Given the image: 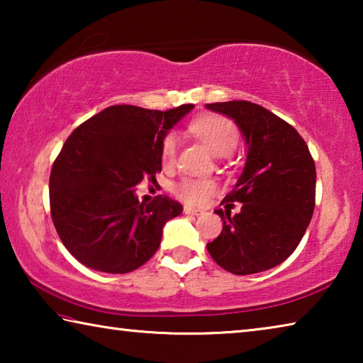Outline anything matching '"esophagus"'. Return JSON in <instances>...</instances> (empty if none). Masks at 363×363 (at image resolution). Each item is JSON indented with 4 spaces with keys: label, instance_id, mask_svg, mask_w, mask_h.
Masks as SVG:
<instances>
[{
    "label": "esophagus",
    "instance_id": "34e87169",
    "mask_svg": "<svg viewBox=\"0 0 363 363\" xmlns=\"http://www.w3.org/2000/svg\"><path fill=\"white\" fill-rule=\"evenodd\" d=\"M184 213H186V214H192V216H199V214H201L203 211L196 210V208H192V206L186 205V206H184Z\"/></svg>",
    "mask_w": 363,
    "mask_h": 363
}]
</instances>
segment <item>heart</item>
<instances>
[{
    "mask_svg": "<svg viewBox=\"0 0 363 363\" xmlns=\"http://www.w3.org/2000/svg\"><path fill=\"white\" fill-rule=\"evenodd\" d=\"M190 130L206 145L213 155L227 157L235 150L240 140V133L233 123L220 115H205L196 118ZM177 138L168 134L162 144V157L167 163H171L176 157ZM174 194L189 205H203L208 199L216 192V184L210 179H195V177H184L174 186Z\"/></svg>",
    "mask_w": 363,
    "mask_h": 363,
    "instance_id": "obj_1",
    "label": "heart"
}]
</instances>
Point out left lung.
Masks as SVG:
<instances>
[{
	"label": "left lung",
	"mask_w": 363,
	"mask_h": 363,
	"mask_svg": "<svg viewBox=\"0 0 363 363\" xmlns=\"http://www.w3.org/2000/svg\"><path fill=\"white\" fill-rule=\"evenodd\" d=\"M235 121L247 144L240 177L225 201L242 210L223 219L219 237L206 245L214 261L235 275L264 272L284 262L303 238L315 206V164L291 125L248 101L205 106Z\"/></svg>",
	"instance_id": "1"
}]
</instances>
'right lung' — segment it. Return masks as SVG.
Here are the masks:
<instances>
[{"label": "right lung", "mask_w": 363, "mask_h": 363, "mask_svg": "<svg viewBox=\"0 0 363 363\" xmlns=\"http://www.w3.org/2000/svg\"><path fill=\"white\" fill-rule=\"evenodd\" d=\"M194 107L112 106L65 140L49 177V203L60 240L77 261L126 274L155 255L164 224L182 205L167 195L139 203L134 187L162 171L163 139Z\"/></svg>", "instance_id": "right-lung-1"}]
</instances>
